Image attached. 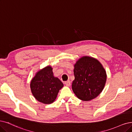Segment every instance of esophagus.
<instances>
[{
    "mask_svg": "<svg viewBox=\"0 0 132 132\" xmlns=\"http://www.w3.org/2000/svg\"><path fill=\"white\" fill-rule=\"evenodd\" d=\"M65 84L67 86H70V85H71V82H70V80H67V81L65 82Z\"/></svg>",
    "mask_w": 132,
    "mask_h": 132,
    "instance_id": "esophagus-1",
    "label": "esophagus"
}]
</instances>
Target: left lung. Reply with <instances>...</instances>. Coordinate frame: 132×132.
Segmentation results:
<instances>
[{
    "label": "left lung",
    "mask_w": 132,
    "mask_h": 132,
    "mask_svg": "<svg viewBox=\"0 0 132 132\" xmlns=\"http://www.w3.org/2000/svg\"><path fill=\"white\" fill-rule=\"evenodd\" d=\"M75 79L72 88L76 96L81 101L95 98L103 91L106 80V71L97 59L83 56L74 65Z\"/></svg>",
    "instance_id": "8db88e82"
}]
</instances>
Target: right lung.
Returning <instances> with one entry per match:
<instances>
[{"label":"right lung","instance_id":"add662e5","mask_svg":"<svg viewBox=\"0 0 132 132\" xmlns=\"http://www.w3.org/2000/svg\"><path fill=\"white\" fill-rule=\"evenodd\" d=\"M31 93L35 99L43 104H51L63 86L61 81L54 76L53 68L47 66L37 71L30 82Z\"/></svg>","mask_w":132,"mask_h":132}]
</instances>
